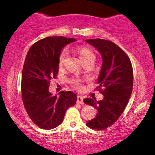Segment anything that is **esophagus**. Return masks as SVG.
Masks as SVG:
<instances>
[{
    "mask_svg": "<svg viewBox=\"0 0 155 155\" xmlns=\"http://www.w3.org/2000/svg\"><path fill=\"white\" fill-rule=\"evenodd\" d=\"M77 103L78 104H83V98L81 96H78L77 97Z\"/></svg>",
    "mask_w": 155,
    "mask_h": 155,
    "instance_id": "obj_1",
    "label": "esophagus"
}]
</instances>
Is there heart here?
Instances as JSON below:
<instances>
[{"instance_id": "heart-1", "label": "heart", "mask_w": 155, "mask_h": 155, "mask_svg": "<svg viewBox=\"0 0 155 155\" xmlns=\"http://www.w3.org/2000/svg\"><path fill=\"white\" fill-rule=\"evenodd\" d=\"M76 51L79 54L80 58L82 61V63L86 62V61H94L95 58H96V56L95 54L93 52L92 50H91L90 48L87 47V46H78L76 48ZM68 50L67 48H63L61 51L60 55H59V58H58V63L59 65H63V63L65 62L66 59L68 57ZM72 84H73V87L76 89H80L82 87L81 82H80V80H73L72 81Z\"/></svg>"}]
</instances>
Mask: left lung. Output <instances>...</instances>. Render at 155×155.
Returning a JSON list of instances; mask_svg holds the SVG:
<instances>
[{"label":"left lung","mask_w":155,"mask_h":155,"mask_svg":"<svg viewBox=\"0 0 155 155\" xmlns=\"http://www.w3.org/2000/svg\"><path fill=\"white\" fill-rule=\"evenodd\" d=\"M85 41L96 48L102 57L97 89L104 96L100 101L95 98L84 99V104L97 110L96 117L86 125L102 130L118 119L128 102L133 85V67L127 54L114 42L101 39Z\"/></svg>","instance_id":"obj_1"}]
</instances>
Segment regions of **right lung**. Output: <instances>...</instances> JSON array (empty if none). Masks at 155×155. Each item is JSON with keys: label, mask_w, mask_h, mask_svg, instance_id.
I'll return each instance as SVG.
<instances>
[{"label": "right lung", "mask_w": 155, "mask_h": 155, "mask_svg": "<svg viewBox=\"0 0 155 155\" xmlns=\"http://www.w3.org/2000/svg\"><path fill=\"white\" fill-rule=\"evenodd\" d=\"M75 41L73 38L46 37L34 44L27 52L22 73V99L29 118L42 129L58 126L66 110L77 101L71 91H61L59 97L48 92L51 80L56 79L58 73L61 51Z\"/></svg>", "instance_id": "1"}]
</instances>
